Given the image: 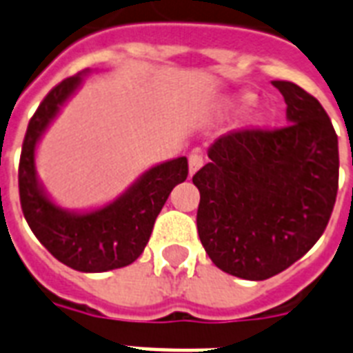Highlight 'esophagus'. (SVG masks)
I'll return each instance as SVG.
<instances>
[{
	"label": "esophagus",
	"instance_id": "obj_1",
	"mask_svg": "<svg viewBox=\"0 0 353 353\" xmlns=\"http://www.w3.org/2000/svg\"><path fill=\"white\" fill-rule=\"evenodd\" d=\"M201 166H203V155L199 152H192L188 155V172H190V176H194Z\"/></svg>",
	"mask_w": 353,
	"mask_h": 353
}]
</instances>
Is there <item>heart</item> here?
<instances>
[{
	"mask_svg": "<svg viewBox=\"0 0 353 353\" xmlns=\"http://www.w3.org/2000/svg\"><path fill=\"white\" fill-rule=\"evenodd\" d=\"M251 104H252L251 95H241L227 102V110H231V112H241V110H245V108H249Z\"/></svg>",
	"mask_w": 353,
	"mask_h": 353,
	"instance_id": "heart-1",
	"label": "heart"
}]
</instances>
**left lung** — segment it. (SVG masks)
<instances>
[{"label":"left lung","instance_id":"1","mask_svg":"<svg viewBox=\"0 0 353 353\" xmlns=\"http://www.w3.org/2000/svg\"><path fill=\"white\" fill-rule=\"evenodd\" d=\"M288 124L238 130L210 144L192 177L198 234L214 265L245 280L282 273L323 236L339 185V146L321 102L274 80Z\"/></svg>","mask_w":353,"mask_h":353}]
</instances>
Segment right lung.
I'll list each match as a JSON object with an SVG mask.
<instances>
[{
	"mask_svg": "<svg viewBox=\"0 0 353 353\" xmlns=\"http://www.w3.org/2000/svg\"><path fill=\"white\" fill-rule=\"evenodd\" d=\"M90 73L84 69L62 80L30 119L19 159V201L30 231L52 256L82 273H104L130 265L141 256L172 188L187 179L188 163L187 157H176L154 165L102 207L88 210L60 207L38 176L36 150Z\"/></svg>",
	"mask_w": 353,
	"mask_h": 353,
	"instance_id": "obj_1",
	"label": "right lung"
}]
</instances>
